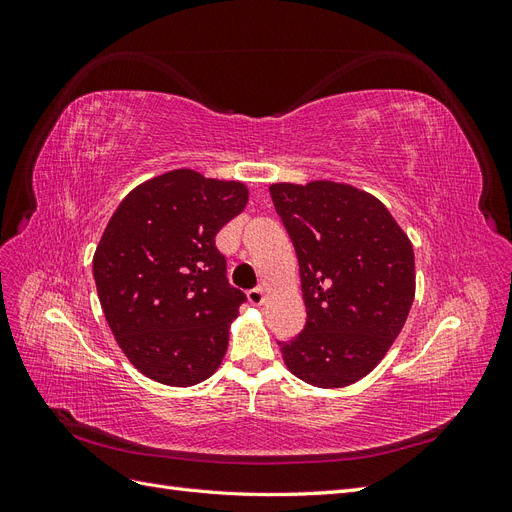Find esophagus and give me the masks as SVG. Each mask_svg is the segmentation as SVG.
<instances>
[{
  "label": "esophagus",
  "instance_id": "obj_1",
  "mask_svg": "<svg viewBox=\"0 0 512 512\" xmlns=\"http://www.w3.org/2000/svg\"><path fill=\"white\" fill-rule=\"evenodd\" d=\"M265 297H267L265 288H254V290L247 292V299H250L252 305H262V303H265Z\"/></svg>",
  "mask_w": 512,
  "mask_h": 512
}]
</instances>
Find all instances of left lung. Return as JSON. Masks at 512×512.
<instances>
[{"mask_svg": "<svg viewBox=\"0 0 512 512\" xmlns=\"http://www.w3.org/2000/svg\"><path fill=\"white\" fill-rule=\"evenodd\" d=\"M299 258L303 331L280 342L303 382L339 389L365 378L401 333L414 301V250L376 196L348 183H273Z\"/></svg>", "mask_w": 512, "mask_h": 512, "instance_id": "obj_1", "label": "left lung"}]
</instances>
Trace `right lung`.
<instances>
[{
  "mask_svg": "<svg viewBox=\"0 0 512 512\" xmlns=\"http://www.w3.org/2000/svg\"><path fill=\"white\" fill-rule=\"evenodd\" d=\"M241 181L177 168L121 200L94 254L102 312L147 378L192 386L220 367L245 294L228 284L215 235L247 205Z\"/></svg>",
  "mask_w": 512,
  "mask_h": 512,
  "instance_id": "1",
  "label": "right lung"
}]
</instances>
